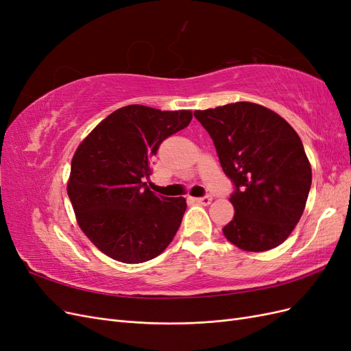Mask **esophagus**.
Segmentation results:
<instances>
[{
	"mask_svg": "<svg viewBox=\"0 0 351 351\" xmlns=\"http://www.w3.org/2000/svg\"><path fill=\"white\" fill-rule=\"evenodd\" d=\"M193 202H196V204H200V205H209L212 202V196H204V197H192Z\"/></svg>",
	"mask_w": 351,
	"mask_h": 351,
	"instance_id": "esophagus-1",
	"label": "esophagus"
}]
</instances>
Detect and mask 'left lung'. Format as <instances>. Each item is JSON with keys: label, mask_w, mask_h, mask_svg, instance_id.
Returning <instances> with one entry per match:
<instances>
[{"label": "left lung", "mask_w": 351, "mask_h": 351, "mask_svg": "<svg viewBox=\"0 0 351 351\" xmlns=\"http://www.w3.org/2000/svg\"><path fill=\"white\" fill-rule=\"evenodd\" d=\"M236 186L226 239L246 252L280 246L300 221L312 167L299 134L281 115L253 102L195 111Z\"/></svg>", "instance_id": "8db88e82"}]
</instances>
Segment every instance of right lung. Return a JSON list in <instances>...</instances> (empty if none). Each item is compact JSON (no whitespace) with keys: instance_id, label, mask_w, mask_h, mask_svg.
Listing matches in <instances>:
<instances>
[{"instance_id":"add662e5","label":"right lung","mask_w":351,"mask_h":351,"mask_svg":"<svg viewBox=\"0 0 351 351\" xmlns=\"http://www.w3.org/2000/svg\"><path fill=\"white\" fill-rule=\"evenodd\" d=\"M192 111L127 105L84 137L71 159L67 193L77 224L102 253L123 263L161 254L182 224L184 197L156 196L143 182L159 145L192 121Z\"/></svg>"}]
</instances>
